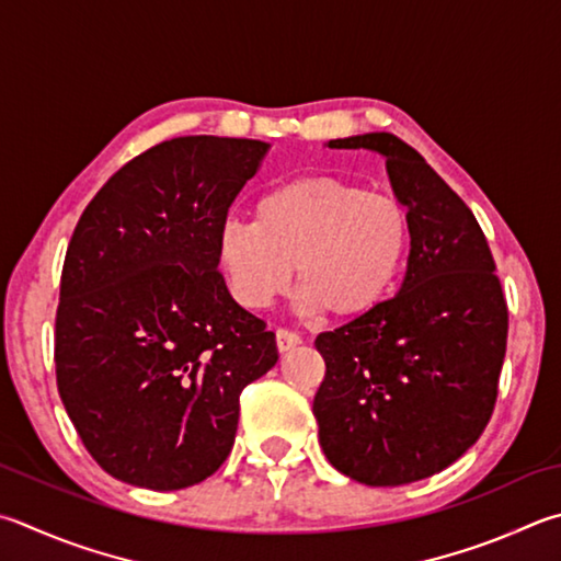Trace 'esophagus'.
Returning a JSON list of instances; mask_svg holds the SVG:
<instances>
[{
  "instance_id": "1",
  "label": "esophagus",
  "mask_w": 561,
  "mask_h": 561,
  "mask_svg": "<svg viewBox=\"0 0 561 561\" xmlns=\"http://www.w3.org/2000/svg\"><path fill=\"white\" fill-rule=\"evenodd\" d=\"M277 348H279V353H287V351H291V348H297V345L301 343V339H299V333H294V331H287V329H277Z\"/></svg>"
}]
</instances>
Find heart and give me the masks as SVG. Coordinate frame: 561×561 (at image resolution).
I'll use <instances>...</instances> for the list:
<instances>
[{"label":"heart","mask_w":561,"mask_h":561,"mask_svg":"<svg viewBox=\"0 0 561 561\" xmlns=\"http://www.w3.org/2000/svg\"><path fill=\"white\" fill-rule=\"evenodd\" d=\"M412 248V216L392 193L335 176H301L257 196L252 222L230 218L216 257L245 309L287 291L291 267L301 309L353 319L390 297Z\"/></svg>","instance_id":"b5f03b06"}]
</instances>
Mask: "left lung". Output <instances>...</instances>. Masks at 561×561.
Listing matches in <instances>:
<instances>
[{
    "label": "left lung",
    "mask_w": 561,
    "mask_h": 561,
    "mask_svg": "<svg viewBox=\"0 0 561 561\" xmlns=\"http://www.w3.org/2000/svg\"><path fill=\"white\" fill-rule=\"evenodd\" d=\"M385 157L412 216L400 291L316 335L325 378L313 397L321 449L365 485L444 471L491 422L507 343V304L471 208L420 151L390 131L331 139Z\"/></svg>",
    "instance_id": "8db88e82"
}]
</instances>
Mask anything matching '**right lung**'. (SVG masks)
Wrapping results in <instances>:
<instances>
[{"label": "right lung", "instance_id": "right-lung-1", "mask_svg": "<svg viewBox=\"0 0 561 561\" xmlns=\"http://www.w3.org/2000/svg\"><path fill=\"white\" fill-rule=\"evenodd\" d=\"M270 145L176 137L112 174L68 242L56 311L60 400L98 466L181 491L226 461L240 392L274 368L267 323L230 297L216 232Z\"/></svg>", "mask_w": 561, "mask_h": 561}]
</instances>
